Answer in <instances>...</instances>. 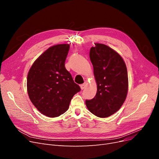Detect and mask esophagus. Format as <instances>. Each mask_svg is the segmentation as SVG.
<instances>
[{
  "instance_id": "1",
  "label": "esophagus",
  "mask_w": 159,
  "mask_h": 159,
  "mask_svg": "<svg viewBox=\"0 0 159 159\" xmlns=\"http://www.w3.org/2000/svg\"><path fill=\"white\" fill-rule=\"evenodd\" d=\"M86 85H87V83L85 82L84 84L80 85V88H81V89H85V88L86 87Z\"/></svg>"
}]
</instances>
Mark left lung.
<instances>
[{"mask_svg":"<svg viewBox=\"0 0 159 159\" xmlns=\"http://www.w3.org/2000/svg\"><path fill=\"white\" fill-rule=\"evenodd\" d=\"M89 52L97 83L94 98L85 100L91 113L107 117L121 108L128 92L127 67L122 57L110 47L95 43Z\"/></svg>","mask_w":159,"mask_h":159,"instance_id":"1","label":"left lung"}]
</instances>
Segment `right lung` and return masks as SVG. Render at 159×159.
<instances>
[{"label": "right lung", "mask_w": 159, "mask_h": 159, "mask_svg": "<svg viewBox=\"0 0 159 159\" xmlns=\"http://www.w3.org/2000/svg\"><path fill=\"white\" fill-rule=\"evenodd\" d=\"M70 45L53 46L34 62L27 76V91L36 108L56 117L69 108L73 96L81 90L65 68Z\"/></svg>", "instance_id": "obj_1"}]
</instances>
